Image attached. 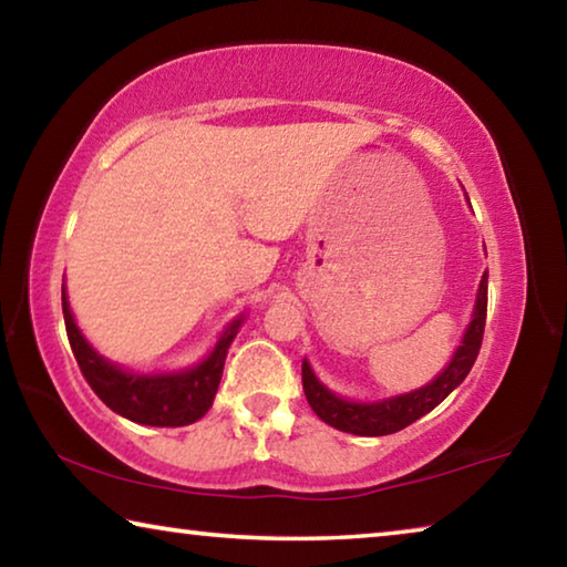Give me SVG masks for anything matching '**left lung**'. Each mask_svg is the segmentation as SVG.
<instances>
[{"label": "left lung", "mask_w": 567, "mask_h": 567, "mask_svg": "<svg viewBox=\"0 0 567 567\" xmlns=\"http://www.w3.org/2000/svg\"><path fill=\"white\" fill-rule=\"evenodd\" d=\"M485 315H487V275H483V280H480L473 320L467 324L463 342H460V348L455 350L447 368L440 372L433 382H427L425 388L405 392V395L378 400V402L344 400L324 388L318 380V375L312 372L310 362L302 360L305 398L315 410V415L328 422V425L342 430V433L368 435V437L398 433V430L412 425V422L420 420L422 415H427L433 408H437L440 402H443L450 392H453L460 382L467 378L470 368H473L477 360L480 344H483Z\"/></svg>", "instance_id": "left-lung-1"}]
</instances>
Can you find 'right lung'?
Instances as JSON below:
<instances>
[{
    "label": "right lung",
    "mask_w": 567,
    "mask_h": 567,
    "mask_svg": "<svg viewBox=\"0 0 567 567\" xmlns=\"http://www.w3.org/2000/svg\"><path fill=\"white\" fill-rule=\"evenodd\" d=\"M62 312L66 338H70L76 364H80L90 388L97 392V398L110 410L117 412V415L152 427L189 425V422L199 420L213 408L219 380H223L227 350L239 330V322H243V318H237L229 324L219 334L213 352L203 362L195 364V368L179 372H157V375H140V372H127L117 368V364L94 352L92 344L84 340V334L76 328L64 287Z\"/></svg>",
    "instance_id": "right-lung-1"
}]
</instances>
